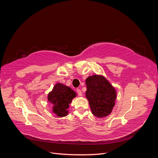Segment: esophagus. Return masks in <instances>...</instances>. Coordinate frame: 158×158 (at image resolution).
Masks as SVG:
<instances>
[{
  "instance_id": "1",
  "label": "esophagus",
  "mask_w": 158,
  "mask_h": 158,
  "mask_svg": "<svg viewBox=\"0 0 158 158\" xmlns=\"http://www.w3.org/2000/svg\"><path fill=\"white\" fill-rule=\"evenodd\" d=\"M76 92L78 93V95H79V96H82V91H81L80 89H76Z\"/></svg>"
}]
</instances>
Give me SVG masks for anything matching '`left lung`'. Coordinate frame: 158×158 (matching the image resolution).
Listing matches in <instances>:
<instances>
[{
    "instance_id": "left-lung-1",
    "label": "left lung",
    "mask_w": 158,
    "mask_h": 158,
    "mask_svg": "<svg viewBox=\"0 0 158 158\" xmlns=\"http://www.w3.org/2000/svg\"><path fill=\"white\" fill-rule=\"evenodd\" d=\"M85 97L91 111L98 118L107 117L115 104L117 92L109 81L102 75H93L85 80Z\"/></svg>"
}]
</instances>
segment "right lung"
I'll return each instance as SVG.
<instances>
[{
  "instance_id": "obj_1",
  "label": "right lung",
  "mask_w": 158,
  "mask_h": 158,
  "mask_svg": "<svg viewBox=\"0 0 158 158\" xmlns=\"http://www.w3.org/2000/svg\"><path fill=\"white\" fill-rule=\"evenodd\" d=\"M76 96V93L70 87L57 83L55 85L53 89L48 94V101L51 102L52 106V112L59 117H65L68 114L67 109L72 100Z\"/></svg>"
}]
</instances>
